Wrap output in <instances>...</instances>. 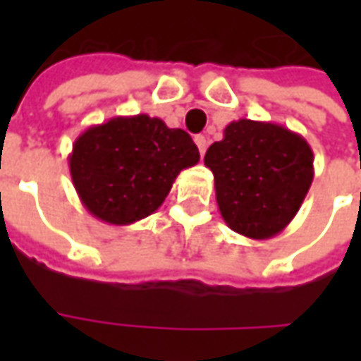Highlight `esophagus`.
<instances>
[{"instance_id":"34e87169","label":"esophagus","mask_w":361,"mask_h":361,"mask_svg":"<svg viewBox=\"0 0 361 361\" xmlns=\"http://www.w3.org/2000/svg\"><path fill=\"white\" fill-rule=\"evenodd\" d=\"M195 145L199 147V152H201V157H203L204 150H207V147H209V141H207V137H204V135H197Z\"/></svg>"}]
</instances>
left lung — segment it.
<instances>
[{
	"label": "left lung",
	"instance_id": "8db88e82",
	"mask_svg": "<svg viewBox=\"0 0 361 361\" xmlns=\"http://www.w3.org/2000/svg\"><path fill=\"white\" fill-rule=\"evenodd\" d=\"M204 166L214 173L222 219L238 234L269 240L300 211L313 181V150L300 133L271 121L238 119L212 142Z\"/></svg>",
	"mask_w": 361,
	"mask_h": 361
}]
</instances>
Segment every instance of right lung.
<instances>
[{
  "label": "right lung",
  "mask_w": 361,
  "mask_h": 361,
  "mask_svg": "<svg viewBox=\"0 0 361 361\" xmlns=\"http://www.w3.org/2000/svg\"><path fill=\"white\" fill-rule=\"evenodd\" d=\"M197 162L199 149L189 133L139 114L85 129L73 142L69 172L92 216L127 226L158 211L178 173Z\"/></svg>",
  "instance_id": "1"
}]
</instances>
